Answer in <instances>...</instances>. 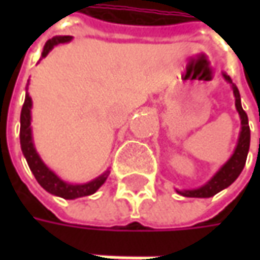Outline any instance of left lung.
<instances>
[{"label":"left lung","instance_id":"8db88e82","mask_svg":"<svg viewBox=\"0 0 260 260\" xmlns=\"http://www.w3.org/2000/svg\"><path fill=\"white\" fill-rule=\"evenodd\" d=\"M224 78L227 82L233 84L230 76L224 74ZM233 92H235L236 96V108H237V111L240 114V120H242V132H240L239 143H237L235 153L229 159V162L211 178V181H208L204 186H201L198 189H191V191H178L181 195L194 197V198H208V197H213L217 192H220L221 189L227 188L229 185L233 184L237 179V176L240 175V172L243 171L246 164V157H247V152H249V146H250V128H249L247 114H246L245 110L242 108V104H240L239 89L236 88L235 84H233Z\"/></svg>","mask_w":260,"mask_h":260}]
</instances>
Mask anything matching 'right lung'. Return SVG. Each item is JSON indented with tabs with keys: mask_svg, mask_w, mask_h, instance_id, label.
Returning <instances> with one entry per match:
<instances>
[{
	"mask_svg": "<svg viewBox=\"0 0 260 260\" xmlns=\"http://www.w3.org/2000/svg\"><path fill=\"white\" fill-rule=\"evenodd\" d=\"M71 39H72L71 36H56L53 39L47 40V43L45 45V49H43V53H42V59L47 56V53L53 49V46L59 45V43H66ZM30 110H31V98L28 96V94H25L24 104H23V108H21V117H20V124H21L20 125V143H21L23 155L25 156V160H27L31 172L35 175V178L37 179V182L42 185L47 192L57 195V197H62L65 200H74V198L94 194L95 191L105 182L107 174L101 175L100 178H96L94 181L84 185L66 184L62 179H59L42 162V159L39 157L35 146H33L31 128H30V124H31L30 123V120H31Z\"/></svg>",
	"mask_w": 260,
	"mask_h": 260,
	"instance_id": "add662e5",
	"label": "right lung"
}]
</instances>
